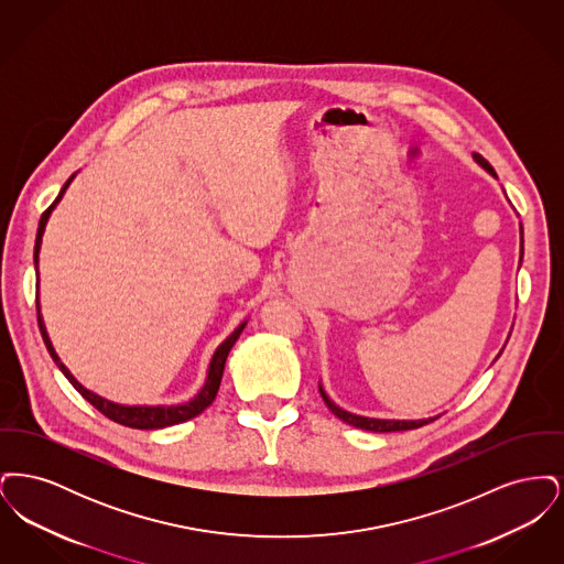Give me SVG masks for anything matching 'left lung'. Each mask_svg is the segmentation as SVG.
<instances>
[{
    "label": "left lung",
    "instance_id": "obj_1",
    "mask_svg": "<svg viewBox=\"0 0 564 564\" xmlns=\"http://www.w3.org/2000/svg\"><path fill=\"white\" fill-rule=\"evenodd\" d=\"M474 159L476 162L484 166L488 173H492L495 175V169L488 164V161H484L480 154H474ZM497 177V175H495ZM522 232V230H520ZM524 245V241H522ZM522 253H524V247H522ZM522 258V256H520ZM319 391H322L323 402L325 405L340 419V421H345V423H349L352 427H357V430H366V431H376V433H389V431H408V430H419V427H423V425H427L431 421H435V419H440V416H433V419H423V421H384V419H368V416H357V414H350L347 410H343V408H338L336 403L332 402L327 395H325V391H323L322 387H319Z\"/></svg>",
    "mask_w": 564,
    "mask_h": 564
}]
</instances>
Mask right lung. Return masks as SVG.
Listing matches in <instances>:
<instances>
[{
	"mask_svg": "<svg viewBox=\"0 0 564 564\" xmlns=\"http://www.w3.org/2000/svg\"><path fill=\"white\" fill-rule=\"evenodd\" d=\"M76 175H72L65 186L58 192V196L54 198L53 205L42 214L40 217V226H37V237H35V249H33V262L37 267V260H40V247H42V235H44V228L48 224V217L53 214L54 205L63 198L65 189L72 184ZM37 323H40V332H42V338H44V345L51 352L56 366L61 368V372L67 376V380L76 387V391L80 393L82 398L88 403H93L101 414H106L108 419H111L113 423H120L124 427H131V430H162V427H171V425H177V423H184L189 421L194 416H198L205 408H209L214 403L215 395H217V389H219V382H221V375H224V366H226V357L230 349L235 347V343L239 340L242 329L247 322H242L214 352L212 357V364H209V372H207V380L203 384V389L194 395V400H189L188 403H182V405H122V403H113L84 389L80 382L72 376V372L58 361V355L54 352L53 343L46 334V325L42 322V315H40V302H37Z\"/></svg>",
	"mask_w": 564,
	"mask_h": 564,
	"instance_id": "right-lung-1",
	"label": "right lung"
}]
</instances>
